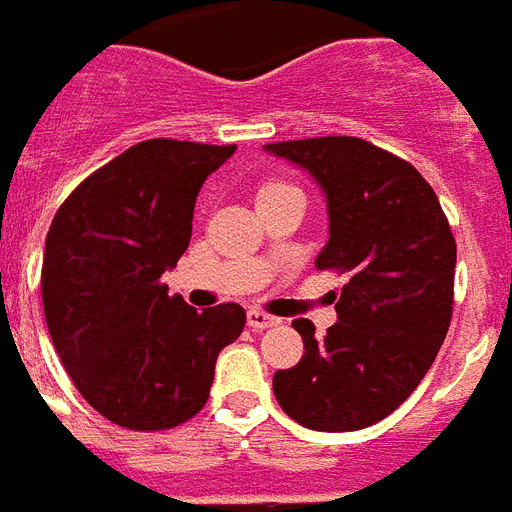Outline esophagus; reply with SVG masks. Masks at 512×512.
Masks as SVG:
<instances>
[{
    "mask_svg": "<svg viewBox=\"0 0 512 512\" xmlns=\"http://www.w3.org/2000/svg\"><path fill=\"white\" fill-rule=\"evenodd\" d=\"M279 323H282L279 317H274V314L268 312H260V309H249V312H246V325H249L252 331H266V328H274V325Z\"/></svg>",
    "mask_w": 512,
    "mask_h": 512,
    "instance_id": "1",
    "label": "esophagus"
}]
</instances>
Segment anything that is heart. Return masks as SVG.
<instances>
[{
    "mask_svg": "<svg viewBox=\"0 0 512 512\" xmlns=\"http://www.w3.org/2000/svg\"><path fill=\"white\" fill-rule=\"evenodd\" d=\"M276 187H287V184H268V187L263 189V192H268V189H276Z\"/></svg>",
    "mask_w": 512,
    "mask_h": 512,
    "instance_id": "b5f03b06",
    "label": "heart"
}]
</instances>
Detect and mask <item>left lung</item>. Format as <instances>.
<instances>
[{"label":"left lung","instance_id":"left-lung-1","mask_svg":"<svg viewBox=\"0 0 512 512\" xmlns=\"http://www.w3.org/2000/svg\"><path fill=\"white\" fill-rule=\"evenodd\" d=\"M266 151L320 184L328 244L317 268L350 274L336 301L339 323L323 339L312 320H293L306 352L274 374V396L306 429H366L418 388L445 342L456 238L429 181L369 140L328 135Z\"/></svg>","mask_w":512,"mask_h":512}]
</instances>
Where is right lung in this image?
Wrapping results in <instances>:
<instances>
[{"label":"right lung","instance_id":"obj_1","mask_svg":"<svg viewBox=\"0 0 512 512\" xmlns=\"http://www.w3.org/2000/svg\"><path fill=\"white\" fill-rule=\"evenodd\" d=\"M236 146L154 138L94 170L56 211L43 255L48 333L83 399L116 426L162 431L203 410L238 304L192 309L162 274L192 236L203 181Z\"/></svg>","mask_w":512,"mask_h":512}]
</instances>
